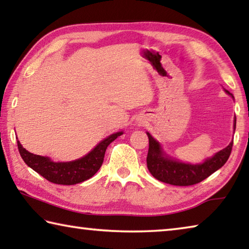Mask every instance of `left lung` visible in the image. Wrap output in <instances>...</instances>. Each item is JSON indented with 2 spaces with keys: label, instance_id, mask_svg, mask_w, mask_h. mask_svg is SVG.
<instances>
[{
  "label": "left lung",
  "instance_id": "8db88e82",
  "mask_svg": "<svg viewBox=\"0 0 249 249\" xmlns=\"http://www.w3.org/2000/svg\"><path fill=\"white\" fill-rule=\"evenodd\" d=\"M225 92L231 98H234L233 94L230 93L229 91L225 90ZM235 128L236 117L234 121V132ZM147 136L149 140V149L148 155H147V168L149 172L161 182L180 185V187L199 183L222 168L229 159L231 147H233V141H231L229 146L218 151L211 158L205 159L204 162L191 165V163L171 159L166 153H163L161 145L149 133H147Z\"/></svg>",
  "mask_w": 249,
  "mask_h": 249
}]
</instances>
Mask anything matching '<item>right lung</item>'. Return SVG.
I'll list each match as a JSON object with an SVG mask.
<instances>
[{
  "label": "right lung",
  "mask_w": 249,
  "mask_h": 249,
  "mask_svg": "<svg viewBox=\"0 0 249 249\" xmlns=\"http://www.w3.org/2000/svg\"><path fill=\"white\" fill-rule=\"evenodd\" d=\"M122 134L123 132L109 135L99 142L88 155L73 161L67 162H53L48 157L29 153L20 145L19 141H18V146L20 157L23 158L25 163L37 174L43 176L45 179L53 183L70 185L83 182L93 177L102 166L107 146Z\"/></svg>",
  "instance_id": "add662e5"
}]
</instances>
